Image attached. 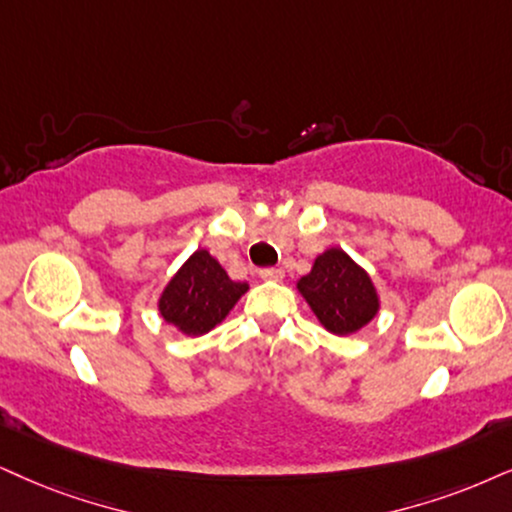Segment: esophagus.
Segmentation results:
<instances>
[{
	"label": "esophagus",
	"instance_id": "34e87169",
	"mask_svg": "<svg viewBox=\"0 0 512 512\" xmlns=\"http://www.w3.org/2000/svg\"><path fill=\"white\" fill-rule=\"evenodd\" d=\"M260 276L264 278V281H281V278L286 276V271L278 269V267H267V269L260 271Z\"/></svg>",
	"mask_w": 512,
	"mask_h": 512
}]
</instances>
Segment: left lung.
Listing matches in <instances>:
<instances>
[{
	"label": "left lung",
	"instance_id": "8db88e82",
	"mask_svg": "<svg viewBox=\"0 0 512 512\" xmlns=\"http://www.w3.org/2000/svg\"><path fill=\"white\" fill-rule=\"evenodd\" d=\"M323 326L335 335H347L364 328L378 312V295L371 278L340 248L316 257L312 271L297 283Z\"/></svg>",
	"mask_w": 512,
	"mask_h": 512
}]
</instances>
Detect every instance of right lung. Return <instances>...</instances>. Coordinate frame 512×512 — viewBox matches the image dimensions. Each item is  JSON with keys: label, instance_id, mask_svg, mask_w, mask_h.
<instances>
[{"label": "right lung", "instance_id": "right-lung-1", "mask_svg": "<svg viewBox=\"0 0 512 512\" xmlns=\"http://www.w3.org/2000/svg\"><path fill=\"white\" fill-rule=\"evenodd\" d=\"M248 283L231 281L208 250H196L160 297V314L186 335L212 331L241 300Z\"/></svg>", "mask_w": 512, "mask_h": 512}]
</instances>
